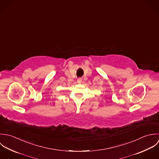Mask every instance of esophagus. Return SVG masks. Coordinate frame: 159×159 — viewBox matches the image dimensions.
<instances>
[{
    "instance_id": "1",
    "label": "esophagus",
    "mask_w": 159,
    "mask_h": 159,
    "mask_svg": "<svg viewBox=\"0 0 159 159\" xmlns=\"http://www.w3.org/2000/svg\"><path fill=\"white\" fill-rule=\"evenodd\" d=\"M77 81L78 83H81V82H82V79H81V78H79Z\"/></svg>"
}]
</instances>
